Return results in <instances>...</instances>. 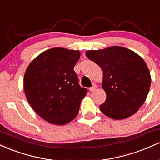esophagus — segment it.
Returning <instances> with one entry per match:
<instances>
[{"label": "esophagus", "mask_w": 160, "mask_h": 160, "mask_svg": "<svg viewBox=\"0 0 160 160\" xmlns=\"http://www.w3.org/2000/svg\"><path fill=\"white\" fill-rule=\"evenodd\" d=\"M95 89H96V86H95V85L89 88V91L90 92H94V91H95Z\"/></svg>", "instance_id": "obj_1"}]
</instances>
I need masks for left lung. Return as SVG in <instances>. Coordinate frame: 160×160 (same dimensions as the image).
I'll use <instances>...</instances> for the list:
<instances>
[{"label": "left lung", "instance_id": "obj_1", "mask_svg": "<svg viewBox=\"0 0 160 160\" xmlns=\"http://www.w3.org/2000/svg\"><path fill=\"white\" fill-rule=\"evenodd\" d=\"M86 56L102 68V87L107 98L100 105L104 114L122 120L136 113L149 92V69L138 55L122 47L86 51Z\"/></svg>", "mask_w": 160, "mask_h": 160}]
</instances>
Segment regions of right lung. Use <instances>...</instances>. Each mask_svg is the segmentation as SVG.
<instances>
[{
	"mask_svg": "<svg viewBox=\"0 0 160 160\" xmlns=\"http://www.w3.org/2000/svg\"><path fill=\"white\" fill-rule=\"evenodd\" d=\"M80 56V51L56 47L40 54L25 71L24 89L28 102L50 123L62 126L74 120L87 93L74 71Z\"/></svg>",
	"mask_w": 160,
	"mask_h": 160,
	"instance_id": "1",
	"label": "right lung"
}]
</instances>
